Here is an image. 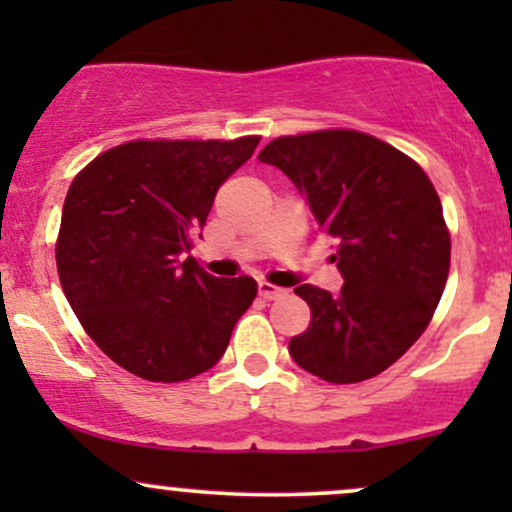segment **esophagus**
I'll use <instances>...</instances> for the list:
<instances>
[{
    "label": "esophagus",
    "instance_id": "1",
    "mask_svg": "<svg viewBox=\"0 0 512 512\" xmlns=\"http://www.w3.org/2000/svg\"><path fill=\"white\" fill-rule=\"evenodd\" d=\"M257 291H260V296L267 298V301H274V298L284 296V289H279V286L269 284V281H260V284H257Z\"/></svg>",
    "mask_w": 512,
    "mask_h": 512
}]
</instances>
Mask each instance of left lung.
Segmentation results:
<instances>
[{
    "label": "left lung",
    "mask_w": 512,
    "mask_h": 512,
    "mask_svg": "<svg viewBox=\"0 0 512 512\" xmlns=\"http://www.w3.org/2000/svg\"><path fill=\"white\" fill-rule=\"evenodd\" d=\"M293 180L337 245V296L296 286L310 325L289 342L298 366L334 385L390 368L436 313L450 272V231L424 168L356 129L279 137L260 151Z\"/></svg>",
    "instance_id": "obj_1"
}]
</instances>
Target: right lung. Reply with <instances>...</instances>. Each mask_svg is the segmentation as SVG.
<instances>
[{"mask_svg": "<svg viewBox=\"0 0 512 512\" xmlns=\"http://www.w3.org/2000/svg\"><path fill=\"white\" fill-rule=\"evenodd\" d=\"M257 144L134 139L69 185L55 245L62 291L98 349L137 378L180 383L209 370L255 301V279H219L182 255Z\"/></svg>", "mask_w": 512, "mask_h": 512, "instance_id": "1", "label": "right lung"}]
</instances>
